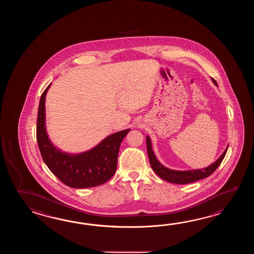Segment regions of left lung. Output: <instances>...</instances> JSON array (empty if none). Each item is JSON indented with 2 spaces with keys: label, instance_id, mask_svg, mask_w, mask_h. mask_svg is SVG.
<instances>
[{
  "label": "left lung",
  "instance_id": "obj_1",
  "mask_svg": "<svg viewBox=\"0 0 254 254\" xmlns=\"http://www.w3.org/2000/svg\"><path fill=\"white\" fill-rule=\"evenodd\" d=\"M211 81H213L216 86H218L216 81L213 79H211ZM146 144H147V152H148L151 169L154 171V173H156L158 176H160V178H162V180L176 184H190L201 179L207 178L208 176L211 175V173H214L216 169L220 166L228 150V146H227L225 151L222 152V154L219 157V159L213 163H211V165H209L208 167L189 170V171H175L163 166L162 163L157 160L156 156L152 150L151 140L149 136L146 137Z\"/></svg>",
  "mask_w": 254,
  "mask_h": 254
}]
</instances>
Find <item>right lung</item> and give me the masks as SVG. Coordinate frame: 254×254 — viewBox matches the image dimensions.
<instances>
[{"label":"right lung","instance_id":"obj_1","mask_svg":"<svg viewBox=\"0 0 254 254\" xmlns=\"http://www.w3.org/2000/svg\"><path fill=\"white\" fill-rule=\"evenodd\" d=\"M51 84L41 96L37 116L36 137L43 162L62 183L71 188L83 189L105 184L116 172L121 142L130 129L109 135L84 152L70 154L61 151L49 139L45 125V97Z\"/></svg>","mask_w":254,"mask_h":254}]
</instances>
